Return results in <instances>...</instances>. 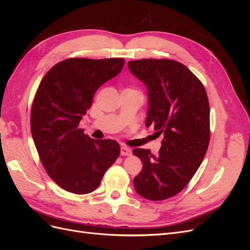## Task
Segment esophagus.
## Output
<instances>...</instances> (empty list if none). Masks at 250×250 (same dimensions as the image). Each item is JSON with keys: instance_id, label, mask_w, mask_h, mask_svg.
<instances>
[{"instance_id": "obj_1", "label": "esophagus", "mask_w": 250, "mask_h": 250, "mask_svg": "<svg viewBox=\"0 0 250 250\" xmlns=\"http://www.w3.org/2000/svg\"><path fill=\"white\" fill-rule=\"evenodd\" d=\"M121 155L123 156H129L131 155V149H129L128 147H121Z\"/></svg>"}]
</instances>
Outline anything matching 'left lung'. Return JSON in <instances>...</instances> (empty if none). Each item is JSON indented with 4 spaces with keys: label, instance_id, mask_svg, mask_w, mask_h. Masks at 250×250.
<instances>
[{
    "label": "left lung",
    "instance_id": "8db88e82",
    "mask_svg": "<svg viewBox=\"0 0 250 250\" xmlns=\"http://www.w3.org/2000/svg\"><path fill=\"white\" fill-rule=\"evenodd\" d=\"M130 72L148 87L146 126L164 134L162 149L134 148L143 169L133 179L142 197L158 201L173 197L190 183L209 143V104L202 82L176 60L140 59Z\"/></svg>",
    "mask_w": 250,
    "mask_h": 250
}]
</instances>
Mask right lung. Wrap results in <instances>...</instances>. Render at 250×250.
<instances>
[{
	"label": "right lung",
	"instance_id": "1",
	"mask_svg": "<svg viewBox=\"0 0 250 250\" xmlns=\"http://www.w3.org/2000/svg\"><path fill=\"white\" fill-rule=\"evenodd\" d=\"M124 62V58L65 59L51 67L36 90L32 138L48 175L67 192L95 191L120 154L116 141L90 139L79 122L97 89L117 76Z\"/></svg>",
	"mask_w": 250,
	"mask_h": 250
}]
</instances>
